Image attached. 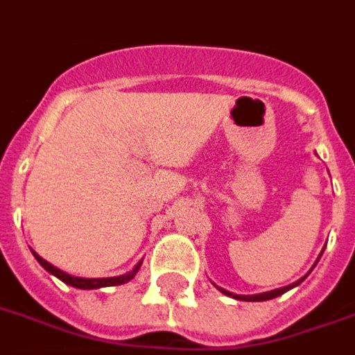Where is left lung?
<instances>
[{
	"mask_svg": "<svg viewBox=\"0 0 355 355\" xmlns=\"http://www.w3.org/2000/svg\"><path fill=\"white\" fill-rule=\"evenodd\" d=\"M322 252H324V250H322ZM322 252H320V257H322ZM320 257H318V260H320ZM318 260L314 262V266L318 263ZM314 266L311 268V271L314 269ZM311 271H309V273H311ZM309 273H307V275H309ZM307 275H305V277H307ZM305 277H303V279H300V281L292 282V284H288V286H282V288L271 290V292H262V294H252V295H239V294H234V292H228V290H225V288H220V286H217V284H215V286H217V288L220 290L223 294L230 295V297H234V300H239V301H268V300H273V297H277V295L284 294V292H288V290H292L294 286H297L300 282L305 281Z\"/></svg>",
	"mask_w": 355,
	"mask_h": 355,
	"instance_id": "left-lung-1",
	"label": "left lung"
}]
</instances>
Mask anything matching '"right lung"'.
<instances>
[{"instance_id": "obj_1", "label": "right lung", "mask_w": 355, "mask_h": 355, "mask_svg": "<svg viewBox=\"0 0 355 355\" xmlns=\"http://www.w3.org/2000/svg\"><path fill=\"white\" fill-rule=\"evenodd\" d=\"M31 252H33V257H35L37 262L41 263L42 268L46 269L50 275L58 277L60 281H63L65 284H69V286H74V288H80V290H97V288H105V286H119V284H125V282H129L130 279H135V275L138 273V269H140V266H142V260H140V262L130 269L129 273H125V275L103 277V279H86V277L69 275V273H65V271H61V269H58L50 262H46L44 258L39 257L35 250H31Z\"/></svg>"}]
</instances>
